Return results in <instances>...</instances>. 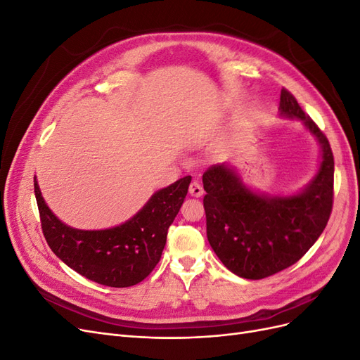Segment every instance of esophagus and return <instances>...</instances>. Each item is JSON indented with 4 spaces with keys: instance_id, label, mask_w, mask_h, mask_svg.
<instances>
[{
    "instance_id": "1",
    "label": "esophagus",
    "mask_w": 360,
    "mask_h": 360,
    "mask_svg": "<svg viewBox=\"0 0 360 360\" xmlns=\"http://www.w3.org/2000/svg\"><path fill=\"white\" fill-rule=\"evenodd\" d=\"M189 193L192 195V197H201V195L204 193V189H202V186H201V183L198 181V180H193L192 183H191V186H189Z\"/></svg>"
}]
</instances>
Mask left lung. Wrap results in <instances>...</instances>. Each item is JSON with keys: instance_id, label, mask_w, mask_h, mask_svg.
<instances>
[{"instance_id": "left-lung-1", "label": "left lung", "mask_w": 360, "mask_h": 360, "mask_svg": "<svg viewBox=\"0 0 360 360\" xmlns=\"http://www.w3.org/2000/svg\"><path fill=\"white\" fill-rule=\"evenodd\" d=\"M279 112L300 120L321 147L319 172L304 189L288 197L258 193L226 163L212 165L202 176L207 238L224 266L245 279H263L297 263L332 213L335 163L328 138L285 89Z\"/></svg>"}]
</instances>
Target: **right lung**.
<instances>
[{
    "label": "right lung",
    "mask_w": 360,
    "mask_h": 360,
    "mask_svg": "<svg viewBox=\"0 0 360 360\" xmlns=\"http://www.w3.org/2000/svg\"><path fill=\"white\" fill-rule=\"evenodd\" d=\"M191 180L186 176L158 191L122 225L85 231L63 224L51 212L34 177L43 236L52 252L86 279L115 288L136 285L159 263L168 228L186 198Z\"/></svg>",
    "instance_id": "right-lung-1"
}]
</instances>
